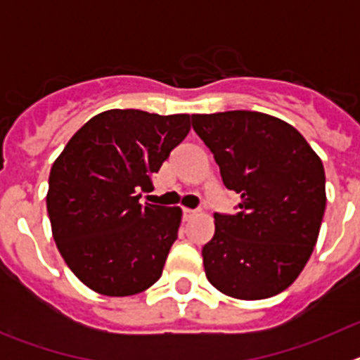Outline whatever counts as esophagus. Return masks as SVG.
<instances>
[{
	"label": "esophagus",
	"instance_id": "34e87169",
	"mask_svg": "<svg viewBox=\"0 0 360 360\" xmlns=\"http://www.w3.org/2000/svg\"><path fill=\"white\" fill-rule=\"evenodd\" d=\"M195 216H196L195 209H184V219H191V218H195Z\"/></svg>",
	"mask_w": 360,
	"mask_h": 360
}]
</instances>
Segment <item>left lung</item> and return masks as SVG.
I'll list each match as a JSON object with an SVG mask.
<instances>
[{"label":"left lung","mask_w":360,"mask_h":360,"mask_svg":"<svg viewBox=\"0 0 360 360\" xmlns=\"http://www.w3.org/2000/svg\"><path fill=\"white\" fill-rule=\"evenodd\" d=\"M193 128L241 198L240 212L214 214L205 276L229 297H272L297 279L319 236L323 162L294 126L259 111L193 115Z\"/></svg>","instance_id":"8db88e82"}]
</instances>
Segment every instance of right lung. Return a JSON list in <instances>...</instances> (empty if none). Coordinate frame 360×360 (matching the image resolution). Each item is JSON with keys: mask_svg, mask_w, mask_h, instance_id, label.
I'll return each mask as SVG.
<instances>
[{"mask_svg": "<svg viewBox=\"0 0 360 360\" xmlns=\"http://www.w3.org/2000/svg\"><path fill=\"white\" fill-rule=\"evenodd\" d=\"M191 115L108 110L91 117L56 158L46 209L63 259L88 288L110 297L158 281L182 209L141 203Z\"/></svg>", "mask_w": 360, "mask_h": 360, "instance_id": "right-lung-1", "label": "right lung"}]
</instances>
